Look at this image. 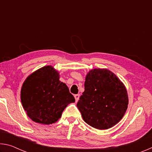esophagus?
Masks as SVG:
<instances>
[{
	"label": "esophagus",
	"mask_w": 152,
	"mask_h": 152,
	"mask_svg": "<svg viewBox=\"0 0 152 152\" xmlns=\"http://www.w3.org/2000/svg\"><path fill=\"white\" fill-rule=\"evenodd\" d=\"M74 98H75L76 101L77 102V101H78V99H79V98H80V95L79 94H75V95H74Z\"/></svg>",
	"instance_id": "34e87169"
}]
</instances>
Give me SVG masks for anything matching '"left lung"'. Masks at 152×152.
I'll return each instance as SVG.
<instances>
[{
	"instance_id": "left-lung-1",
	"label": "left lung",
	"mask_w": 152,
	"mask_h": 152,
	"mask_svg": "<svg viewBox=\"0 0 152 152\" xmlns=\"http://www.w3.org/2000/svg\"><path fill=\"white\" fill-rule=\"evenodd\" d=\"M127 105V90L115 74L100 68L89 72L77 103L87 124L101 130L112 127L122 119Z\"/></svg>"
}]
</instances>
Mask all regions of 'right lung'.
<instances>
[{"mask_svg": "<svg viewBox=\"0 0 152 152\" xmlns=\"http://www.w3.org/2000/svg\"><path fill=\"white\" fill-rule=\"evenodd\" d=\"M20 100L33 121L49 125L56 123L69 103L75 101L66 84L59 80V74L51 66L35 71L23 84Z\"/></svg>", "mask_w": 152, "mask_h": 152, "instance_id": "right-lung-1", "label": "right lung"}]
</instances>
